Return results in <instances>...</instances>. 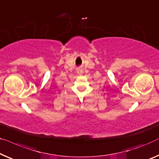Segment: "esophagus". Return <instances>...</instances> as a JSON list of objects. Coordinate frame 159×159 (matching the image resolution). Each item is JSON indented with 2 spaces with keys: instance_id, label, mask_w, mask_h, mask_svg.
Wrapping results in <instances>:
<instances>
[{
  "instance_id": "1",
  "label": "esophagus",
  "mask_w": 159,
  "mask_h": 159,
  "mask_svg": "<svg viewBox=\"0 0 159 159\" xmlns=\"http://www.w3.org/2000/svg\"><path fill=\"white\" fill-rule=\"evenodd\" d=\"M77 73H78V75H82V69H78V70H77Z\"/></svg>"
}]
</instances>
